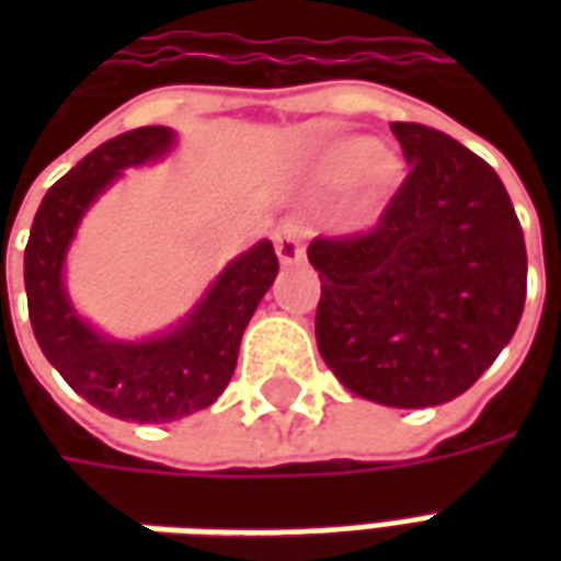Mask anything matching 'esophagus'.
<instances>
[{
  "label": "esophagus",
  "instance_id": "34e87169",
  "mask_svg": "<svg viewBox=\"0 0 561 561\" xmlns=\"http://www.w3.org/2000/svg\"><path fill=\"white\" fill-rule=\"evenodd\" d=\"M276 255H279L282 264H297L306 255L304 228L297 221H285L276 231Z\"/></svg>",
  "mask_w": 561,
  "mask_h": 561
}]
</instances>
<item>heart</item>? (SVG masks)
Masks as SVG:
<instances>
[{
    "label": "heart",
    "instance_id": "1",
    "mask_svg": "<svg viewBox=\"0 0 561 561\" xmlns=\"http://www.w3.org/2000/svg\"><path fill=\"white\" fill-rule=\"evenodd\" d=\"M402 164L390 149L378 147L366 138H348L324 149L318 161V183L328 188L352 184V204L357 209H366L378 204L381 197L393 192L400 183Z\"/></svg>",
    "mask_w": 561,
    "mask_h": 561
}]
</instances>
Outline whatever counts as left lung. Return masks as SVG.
Masks as SVG:
<instances>
[{"label":"left lung","instance_id":"1","mask_svg":"<svg viewBox=\"0 0 561 561\" xmlns=\"http://www.w3.org/2000/svg\"><path fill=\"white\" fill-rule=\"evenodd\" d=\"M409 173L364 233L316 237V340L345 388L393 409L454 400L526 304V243L499 173L421 123H393Z\"/></svg>","mask_w":561,"mask_h":561}]
</instances>
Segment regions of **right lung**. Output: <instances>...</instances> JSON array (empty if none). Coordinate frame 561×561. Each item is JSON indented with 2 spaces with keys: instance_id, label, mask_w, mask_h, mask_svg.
I'll use <instances>...</instances> for the list:
<instances>
[{
  "instance_id": "right-lung-1",
  "label": "right lung",
  "mask_w": 561,
  "mask_h": 561,
  "mask_svg": "<svg viewBox=\"0 0 561 561\" xmlns=\"http://www.w3.org/2000/svg\"><path fill=\"white\" fill-rule=\"evenodd\" d=\"M171 144V128L144 126L92 149L44 195L23 255L30 321L44 357L83 400L119 421L168 423L219 400L245 324L279 273L273 243L261 240L225 267L180 328L159 340H107L80 321L62 264L83 213L126 168L161 159Z\"/></svg>"
}]
</instances>
